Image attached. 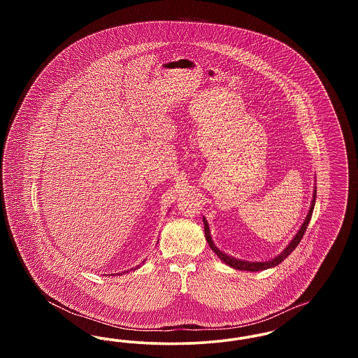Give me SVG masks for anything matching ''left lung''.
I'll return each mask as SVG.
<instances>
[{
	"instance_id": "left-lung-1",
	"label": "left lung",
	"mask_w": 358,
	"mask_h": 358,
	"mask_svg": "<svg viewBox=\"0 0 358 358\" xmlns=\"http://www.w3.org/2000/svg\"><path fill=\"white\" fill-rule=\"evenodd\" d=\"M315 189H317V187H315ZM315 189H314V193H313V201H311V205H310V210H308V213H307L306 219H305V222L302 224V227L299 228V231L296 232V235L294 236V238L289 241V245L283 250V252H280L279 255L276 256V257H273L271 260H267V262H247V260H240V259H235V257H232V256L224 254V252H222V251L213 244V240L210 238V232H209V225H208V222L205 220V217H203L205 238H206V241H208L209 247L212 248V251H213L216 255L222 259V262H224L227 266L235 268V270L252 271V273H254V271H263V270H267V268H271V267L278 266L279 263H282V262L296 248V245L299 244V241L302 240L305 232H306L307 225H308V222H310L313 210H314V205H315V197H317V190H315Z\"/></svg>"
}]
</instances>
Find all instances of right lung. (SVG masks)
Here are the masks:
<instances>
[{
  "label": "right lung",
  "instance_id": "add662e5",
  "mask_svg": "<svg viewBox=\"0 0 358 358\" xmlns=\"http://www.w3.org/2000/svg\"><path fill=\"white\" fill-rule=\"evenodd\" d=\"M138 267H139V266H138ZM138 267H136V268H138Z\"/></svg>",
  "mask_w": 358,
  "mask_h": 358
}]
</instances>
